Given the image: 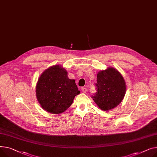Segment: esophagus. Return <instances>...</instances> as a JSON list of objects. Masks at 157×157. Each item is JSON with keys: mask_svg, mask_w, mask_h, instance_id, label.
<instances>
[{"mask_svg": "<svg viewBox=\"0 0 157 157\" xmlns=\"http://www.w3.org/2000/svg\"><path fill=\"white\" fill-rule=\"evenodd\" d=\"M81 90H82V91L83 92V93H86V92H87L86 87H82Z\"/></svg>", "mask_w": 157, "mask_h": 157, "instance_id": "obj_1", "label": "esophagus"}]
</instances>
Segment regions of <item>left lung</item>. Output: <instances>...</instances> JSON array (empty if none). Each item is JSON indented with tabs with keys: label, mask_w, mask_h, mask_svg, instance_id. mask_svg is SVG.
<instances>
[{
	"label": "left lung",
	"mask_w": 157,
	"mask_h": 157,
	"mask_svg": "<svg viewBox=\"0 0 157 157\" xmlns=\"http://www.w3.org/2000/svg\"><path fill=\"white\" fill-rule=\"evenodd\" d=\"M96 93L92 96L102 110L108 111L121 103L125 94L126 86L122 75L116 69L108 68L97 75Z\"/></svg>",
	"instance_id": "1"
}]
</instances>
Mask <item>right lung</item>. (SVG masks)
I'll return each instance as SVG.
<instances>
[{"instance_id":"1","label":"right lung","mask_w":157,"mask_h":157,"mask_svg":"<svg viewBox=\"0 0 157 157\" xmlns=\"http://www.w3.org/2000/svg\"><path fill=\"white\" fill-rule=\"evenodd\" d=\"M80 93L75 80L70 79L66 70L58 64L45 70L36 86L40 105L45 111L53 114L65 111Z\"/></svg>"}]
</instances>
